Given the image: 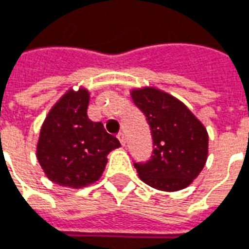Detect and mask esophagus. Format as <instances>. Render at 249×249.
Here are the masks:
<instances>
[{"instance_id": "esophagus-1", "label": "esophagus", "mask_w": 249, "mask_h": 249, "mask_svg": "<svg viewBox=\"0 0 249 249\" xmlns=\"http://www.w3.org/2000/svg\"><path fill=\"white\" fill-rule=\"evenodd\" d=\"M118 139H119V142H121V144H122L123 147L126 145V136H124V134H122V132H121V134L118 135Z\"/></svg>"}]
</instances>
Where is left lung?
I'll list each match as a JSON object with an SVG mask.
<instances>
[{
  "mask_svg": "<svg viewBox=\"0 0 249 249\" xmlns=\"http://www.w3.org/2000/svg\"><path fill=\"white\" fill-rule=\"evenodd\" d=\"M134 104L147 118L153 140L152 158L135 162L140 180L162 192L188 188L205 167L209 134L184 102L155 87L130 90Z\"/></svg>",
  "mask_w": 249,
  "mask_h": 249,
  "instance_id": "8db88e82",
  "label": "left lung"
}]
</instances>
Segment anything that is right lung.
Masks as SVG:
<instances>
[{
	"label": "right lung",
	"instance_id": "right-lung-1",
	"mask_svg": "<svg viewBox=\"0 0 249 249\" xmlns=\"http://www.w3.org/2000/svg\"><path fill=\"white\" fill-rule=\"evenodd\" d=\"M90 93L69 88L57 100L39 132L36 159L48 180L81 189L94 184L104 173L107 155L121 143L101 122L88 118Z\"/></svg>",
	"mask_w": 249,
	"mask_h": 249
}]
</instances>
